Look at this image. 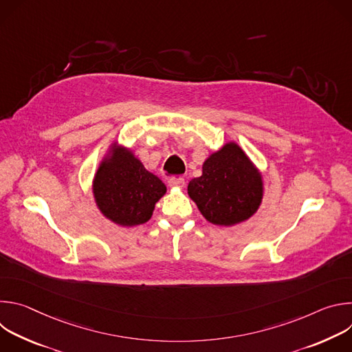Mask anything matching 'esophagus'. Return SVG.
I'll return each mask as SVG.
<instances>
[{
	"label": "esophagus",
	"instance_id": "1",
	"mask_svg": "<svg viewBox=\"0 0 352 352\" xmlns=\"http://www.w3.org/2000/svg\"><path fill=\"white\" fill-rule=\"evenodd\" d=\"M168 185L171 188H184L185 179L184 178H171V179H168Z\"/></svg>",
	"mask_w": 352,
	"mask_h": 352
}]
</instances>
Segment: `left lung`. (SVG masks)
I'll list each match as a JSON object with an SVG mask.
<instances>
[{"mask_svg": "<svg viewBox=\"0 0 352 352\" xmlns=\"http://www.w3.org/2000/svg\"><path fill=\"white\" fill-rule=\"evenodd\" d=\"M188 195L204 217L216 226H235L252 217L263 197L259 170L235 143H226L188 185Z\"/></svg>", "mask_w": 352, "mask_h": 352, "instance_id": "left-lung-1", "label": "left lung"}]
</instances>
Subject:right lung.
I'll list each match as a JSON object with an SVG mask.
<instances>
[{
  "mask_svg": "<svg viewBox=\"0 0 352 352\" xmlns=\"http://www.w3.org/2000/svg\"><path fill=\"white\" fill-rule=\"evenodd\" d=\"M166 190L163 181L148 173L131 150L116 143L93 179L98 210L122 227H133L150 220L155 205Z\"/></svg>",
  "mask_w": 352,
  "mask_h": 352,
  "instance_id": "add662e5",
  "label": "right lung"
}]
</instances>
